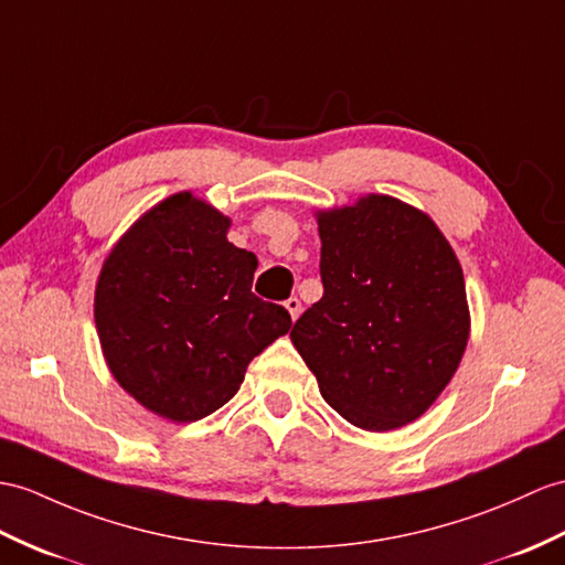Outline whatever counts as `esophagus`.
Here are the masks:
<instances>
[{
    "label": "esophagus",
    "instance_id": "obj_1",
    "mask_svg": "<svg viewBox=\"0 0 565 565\" xmlns=\"http://www.w3.org/2000/svg\"><path fill=\"white\" fill-rule=\"evenodd\" d=\"M285 307H287V311H290L292 321H297V319H299V313H301V301H299L297 297H290V299L285 301Z\"/></svg>",
    "mask_w": 565,
    "mask_h": 565
}]
</instances>
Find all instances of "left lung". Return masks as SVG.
Returning <instances> with one entry per match:
<instances>
[{
    "instance_id": "obj_1",
    "label": "left lung",
    "mask_w": 565,
    "mask_h": 565,
    "mask_svg": "<svg viewBox=\"0 0 565 565\" xmlns=\"http://www.w3.org/2000/svg\"><path fill=\"white\" fill-rule=\"evenodd\" d=\"M319 235L323 297L290 338L330 407L366 431L397 429L462 360V268L431 220L391 196L321 213Z\"/></svg>"
}]
</instances>
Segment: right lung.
<instances>
[{
  "label": "right lung",
  "mask_w": 565,
  "mask_h": 565,
  "mask_svg": "<svg viewBox=\"0 0 565 565\" xmlns=\"http://www.w3.org/2000/svg\"><path fill=\"white\" fill-rule=\"evenodd\" d=\"M230 220L191 194L148 211L107 256L95 326L109 371L160 417L223 407L258 352L292 326L252 292L258 260L227 242Z\"/></svg>",
  "instance_id": "obj_1"
}]
</instances>
